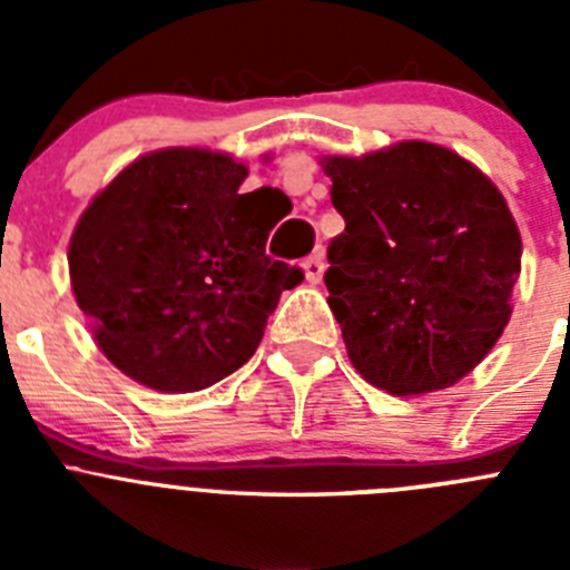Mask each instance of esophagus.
<instances>
[{
	"label": "esophagus",
	"mask_w": 570,
	"mask_h": 570,
	"mask_svg": "<svg viewBox=\"0 0 570 570\" xmlns=\"http://www.w3.org/2000/svg\"><path fill=\"white\" fill-rule=\"evenodd\" d=\"M302 268H305V279L308 282H322V274H325V254L322 250H316V254H311L308 259L302 262Z\"/></svg>",
	"instance_id": "1"
}]
</instances>
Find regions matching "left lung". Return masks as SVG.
I'll list each match as a JSON object with an SVG mask.
<instances>
[{
  "label": "left lung",
  "instance_id": "8db88e82",
  "mask_svg": "<svg viewBox=\"0 0 570 570\" xmlns=\"http://www.w3.org/2000/svg\"><path fill=\"white\" fill-rule=\"evenodd\" d=\"M328 305L371 385L411 396L480 365L511 316L522 242L502 194L454 150L402 142L331 156Z\"/></svg>",
  "mask_w": 570,
  "mask_h": 570
}]
</instances>
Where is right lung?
I'll return each instance as SVG.
<instances>
[{
  "label": "right lung",
  "mask_w": 570,
  "mask_h": 570,
  "mask_svg": "<svg viewBox=\"0 0 570 570\" xmlns=\"http://www.w3.org/2000/svg\"><path fill=\"white\" fill-rule=\"evenodd\" d=\"M245 165L168 148L136 159L70 236V285L102 354L142 385L188 394L254 356L302 268L265 254L276 219Z\"/></svg>",
  "instance_id": "1"
}]
</instances>
